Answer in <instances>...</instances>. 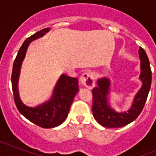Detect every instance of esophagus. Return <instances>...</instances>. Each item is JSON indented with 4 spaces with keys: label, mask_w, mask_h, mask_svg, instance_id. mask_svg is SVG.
<instances>
[{
    "label": "esophagus",
    "mask_w": 156,
    "mask_h": 156,
    "mask_svg": "<svg viewBox=\"0 0 156 156\" xmlns=\"http://www.w3.org/2000/svg\"><path fill=\"white\" fill-rule=\"evenodd\" d=\"M80 82L83 86L89 88V89L94 88L95 84L94 74L92 73H90V72H87V73H83L80 78Z\"/></svg>",
    "instance_id": "1"
}]
</instances>
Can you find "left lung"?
Masks as SVG:
<instances>
[{"instance_id":"8db88e82","label":"left lung","mask_w":156,"mask_h":156,"mask_svg":"<svg viewBox=\"0 0 156 156\" xmlns=\"http://www.w3.org/2000/svg\"><path fill=\"white\" fill-rule=\"evenodd\" d=\"M138 54L141 71L140 79L142 82V87L135 95L132 106L127 112L119 113L110 108L108 103L110 80L108 78L105 77L99 79L98 80V87H95L92 90L94 118L99 124L105 127L116 128L126 126L137 119L143 110L151 88V70L147 54L140 47L139 48Z\"/></svg>"}]
</instances>
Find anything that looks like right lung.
I'll return each mask as SVG.
<instances>
[{
    "mask_svg": "<svg viewBox=\"0 0 156 156\" xmlns=\"http://www.w3.org/2000/svg\"><path fill=\"white\" fill-rule=\"evenodd\" d=\"M48 31L49 28L43 29L24 41L15 59L12 73V91L18 110L28 120L43 128L55 127L66 120L74 97L79 91L77 78L62 75L55 87L51 98L44 104L31 108L25 105L20 100L18 90V80L27 48L31 41L43 37Z\"/></svg>",
    "mask_w": 156,
    "mask_h": 156,
    "instance_id": "1",
    "label": "right lung"
}]
</instances>
